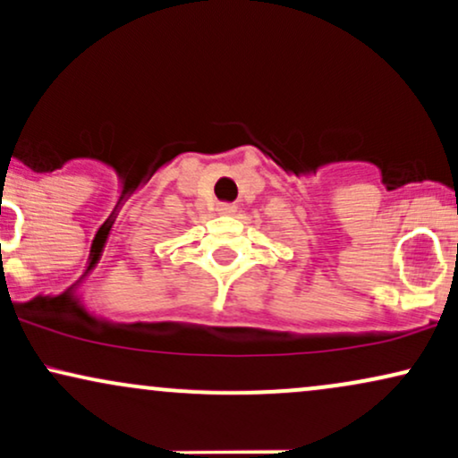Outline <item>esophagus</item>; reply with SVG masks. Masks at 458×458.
Listing matches in <instances>:
<instances>
[{
	"label": "esophagus",
	"instance_id": "esophagus-1",
	"mask_svg": "<svg viewBox=\"0 0 458 458\" xmlns=\"http://www.w3.org/2000/svg\"><path fill=\"white\" fill-rule=\"evenodd\" d=\"M217 211L222 213V215H234L236 213V207H234V204H219Z\"/></svg>",
	"mask_w": 458,
	"mask_h": 458
}]
</instances>
